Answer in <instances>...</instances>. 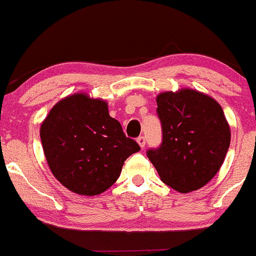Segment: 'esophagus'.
<instances>
[{
  "instance_id": "34e87169",
  "label": "esophagus",
  "mask_w": 256,
  "mask_h": 256,
  "mask_svg": "<svg viewBox=\"0 0 256 256\" xmlns=\"http://www.w3.org/2000/svg\"><path fill=\"white\" fill-rule=\"evenodd\" d=\"M136 142H138V144L140 148H144V146H146V138H144L143 136H138V138H136Z\"/></svg>"
}]
</instances>
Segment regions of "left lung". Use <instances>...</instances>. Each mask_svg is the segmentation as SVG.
Here are the masks:
<instances>
[{"label":"left lung","instance_id":"left-lung-1","mask_svg":"<svg viewBox=\"0 0 256 256\" xmlns=\"http://www.w3.org/2000/svg\"><path fill=\"white\" fill-rule=\"evenodd\" d=\"M163 142L146 156L162 182L179 193L203 188L219 172L230 146V127L210 96L192 88L156 96Z\"/></svg>","mask_w":256,"mask_h":256}]
</instances>
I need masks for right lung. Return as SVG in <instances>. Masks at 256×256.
Returning a JSON list of instances; mask_svg holds the SVG:
<instances>
[{
	"label": "right lung",
	"mask_w": 256,
	"mask_h": 256,
	"mask_svg": "<svg viewBox=\"0 0 256 256\" xmlns=\"http://www.w3.org/2000/svg\"><path fill=\"white\" fill-rule=\"evenodd\" d=\"M43 152L54 178L80 196H98L120 178L124 160L140 150L108 112L83 92L62 98L42 122Z\"/></svg>",
	"instance_id": "right-lung-1"
}]
</instances>
